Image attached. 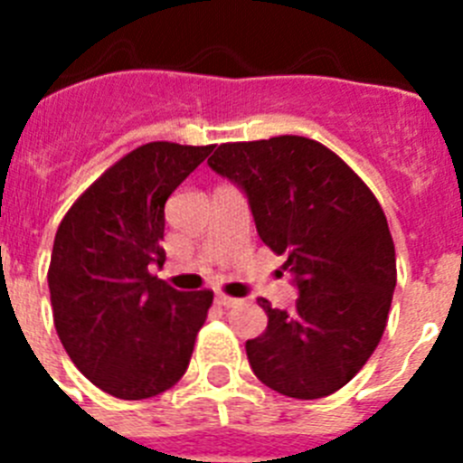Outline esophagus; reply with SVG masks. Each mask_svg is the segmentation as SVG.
Wrapping results in <instances>:
<instances>
[{
  "label": "esophagus",
  "instance_id": "34e87169",
  "mask_svg": "<svg viewBox=\"0 0 463 463\" xmlns=\"http://www.w3.org/2000/svg\"><path fill=\"white\" fill-rule=\"evenodd\" d=\"M215 304L222 306V308H232V306L239 304V298L227 297V294H218V297H215Z\"/></svg>",
  "mask_w": 463,
  "mask_h": 463
}]
</instances>
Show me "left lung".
Returning a JSON list of instances; mask_svg holds the SVG:
<instances>
[{"instance_id": "8db88e82", "label": "left lung", "mask_w": 463, "mask_h": 463, "mask_svg": "<svg viewBox=\"0 0 463 463\" xmlns=\"http://www.w3.org/2000/svg\"><path fill=\"white\" fill-rule=\"evenodd\" d=\"M248 196L257 234L298 289L292 313L257 304L267 331L245 343L252 371L278 394L322 399L359 373L378 347L396 288V255L373 192L306 137L222 143L208 159Z\"/></svg>"}]
</instances>
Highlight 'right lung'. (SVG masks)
Segmentation results:
<instances>
[{
	"instance_id": "right-lung-1",
	"label": "right lung",
	"mask_w": 463,
	"mask_h": 463,
	"mask_svg": "<svg viewBox=\"0 0 463 463\" xmlns=\"http://www.w3.org/2000/svg\"><path fill=\"white\" fill-rule=\"evenodd\" d=\"M211 150L146 143L104 171L57 227L48 269L57 336L106 394L150 399L187 371L213 292H178L150 267L166 260V199Z\"/></svg>"
}]
</instances>
